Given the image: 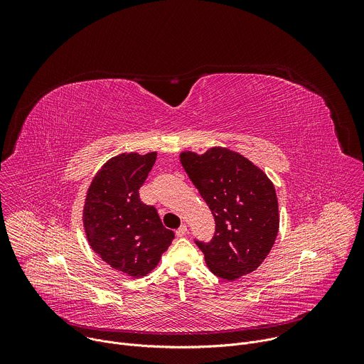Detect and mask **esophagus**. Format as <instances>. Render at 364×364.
I'll use <instances>...</instances> for the list:
<instances>
[{"label":"esophagus","instance_id":"esophagus-1","mask_svg":"<svg viewBox=\"0 0 364 364\" xmlns=\"http://www.w3.org/2000/svg\"><path fill=\"white\" fill-rule=\"evenodd\" d=\"M187 233V225H181L177 230H176V235L177 236H184Z\"/></svg>","mask_w":364,"mask_h":364}]
</instances>
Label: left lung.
I'll return each mask as SVG.
<instances>
[{"label": "left lung", "mask_w": 364, "mask_h": 364, "mask_svg": "<svg viewBox=\"0 0 364 364\" xmlns=\"http://www.w3.org/2000/svg\"><path fill=\"white\" fill-rule=\"evenodd\" d=\"M180 161L216 222L213 239L197 242L205 265L226 281L256 271L279 230L271 178L242 154L225 146H212L203 154L183 151Z\"/></svg>", "instance_id": "left-lung-1"}]
</instances>
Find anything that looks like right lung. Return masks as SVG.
Listing matches in <instances>:
<instances>
[{"mask_svg": "<svg viewBox=\"0 0 364 364\" xmlns=\"http://www.w3.org/2000/svg\"><path fill=\"white\" fill-rule=\"evenodd\" d=\"M155 159V151L115 155L96 171L85 197L82 220L90 247L112 269L131 278L157 268L174 239L157 210L138 194Z\"/></svg>", "mask_w": 364, "mask_h": 364, "instance_id": "add662e5", "label": "right lung"}]
</instances>
